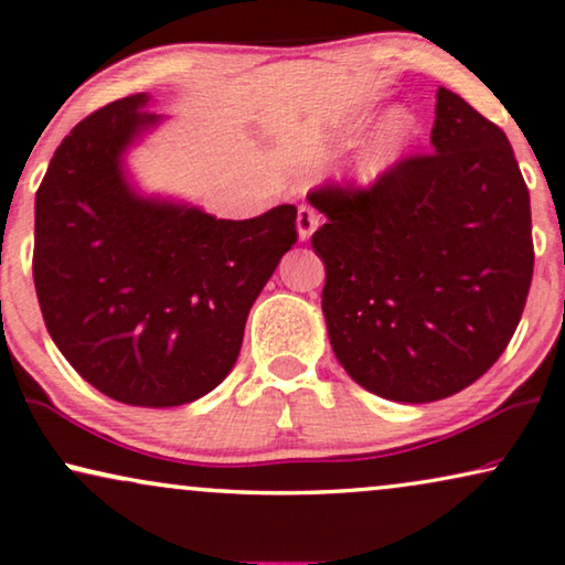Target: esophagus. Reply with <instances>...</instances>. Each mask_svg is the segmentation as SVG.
Segmentation results:
<instances>
[{"mask_svg": "<svg viewBox=\"0 0 565 565\" xmlns=\"http://www.w3.org/2000/svg\"><path fill=\"white\" fill-rule=\"evenodd\" d=\"M319 228V211L315 205L309 203H301L299 205V213H297V231H299V238L307 241L315 231Z\"/></svg>", "mask_w": 565, "mask_h": 565, "instance_id": "obj_1", "label": "esophagus"}]
</instances>
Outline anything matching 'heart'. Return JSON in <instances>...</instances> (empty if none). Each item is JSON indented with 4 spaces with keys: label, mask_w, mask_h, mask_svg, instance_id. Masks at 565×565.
<instances>
[{
    "label": "heart",
    "mask_w": 565,
    "mask_h": 565,
    "mask_svg": "<svg viewBox=\"0 0 565 565\" xmlns=\"http://www.w3.org/2000/svg\"><path fill=\"white\" fill-rule=\"evenodd\" d=\"M417 132L415 118L407 113H399L390 120L387 128L380 132V138L372 142V148L366 150L360 160V173L364 178H377L384 170L397 163V158L405 153V148L412 142Z\"/></svg>",
    "instance_id": "heart-1"
}]
</instances>
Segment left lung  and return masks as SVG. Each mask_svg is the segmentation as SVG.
Listing matches in <instances>:
<instances>
[{
	"label": "left lung",
	"mask_w": 565,
	"mask_h": 565,
	"mask_svg": "<svg viewBox=\"0 0 565 565\" xmlns=\"http://www.w3.org/2000/svg\"><path fill=\"white\" fill-rule=\"evenodd\" d=\"M433 150L309 203L327 266L329 342L356 384L435 402L480 380L513 339L533 279L531 195L495 122L437 89Z\"/></svg>",
	"instance_id": "obj_1"
}]
</instances>
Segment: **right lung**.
I'll list each match as a JSON object with an SVG mask.
<instances>
[{
	"label": "right lung",
	"mask_w": 565,
	"mask_h": 565,
	"mask_svg": "<svg viewBox=\"0 0 565 565\" xmlns=\"http://www.w3.org/2000/svg\"><path fill=\"white\" fill-rule=\"evenodd\" d=\"M148 95L77 122L34 201L32 276L52 342L103 395L178 407L226 380L248 311L297 244V205L248 221L140 199L120 156Z\"/></svg>",
	"instance_id": "obj_1"
}]
</instances>
